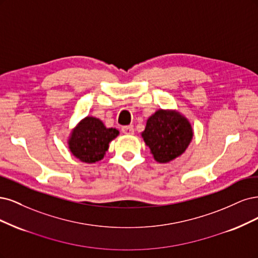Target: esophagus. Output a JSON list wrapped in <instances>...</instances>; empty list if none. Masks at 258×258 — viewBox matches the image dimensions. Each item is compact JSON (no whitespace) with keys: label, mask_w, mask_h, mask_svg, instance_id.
I'll return each instance as SVG.
<instances>
[{"label":"esophagus","mask_w":258,"mask_h":258,"mask_svg":"<svg viewBox=\"0 0 258 258\" xmlns=\"http://www.w3.org/2000/svg\"><path fill=\"white\" fill-rule=\"evenodd\" d=\"M121 131H122L123 134H125V135H133V134H134V132H135V130L133 126H122Z\"/></svg>","instance_id":"1"}]
</instances>
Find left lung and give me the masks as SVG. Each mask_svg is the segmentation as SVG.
I'll return each instance as SVG.
<instances>
[{
	"label": "left lung",
	"instance_id": "1",
	"mask_svg": "<svg viewBox=\"0 0 258 258\" xmlns=\"http://www.w3.org/2000/svg\"><path fill=\"white\" fill-rule=\"evenodd\" d=\"M141 136L156 162L168 163L186 150L193 130L179 112L160 109L148 119Z\"/></svg>",
	"mask_w": 258,
	"mask_h": 258
}]
</instances>
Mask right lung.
<instances>
[{"label": "right lung", "mask_w": 258, "mask_h": 258, "mask_svg": "<svg viewBox=\"0 0 258 258\" xmlns=\"http://www.w3.org/2000/svg\"><path fill=\"white\" fill-rule=\"evenodd\" d=\"M118 135V130L107 128L99 119L87 117L72 132L69 148L81 162L95 163L103 159L109 143Z\"/></svg>", "instance_id": "add662e5"}]
</instances>
